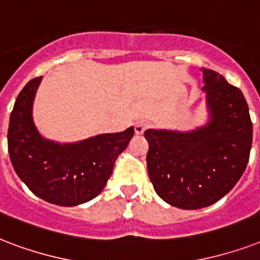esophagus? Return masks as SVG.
Masks as SVG:
<instances>
[{"mask_svg": "<svg viewBox=\"0 0 260 260\" xmlns=\"http://www.w3.org/2000/svg\"><path fill=\"white\" fill-rule=\"evenodd\" d=\"M148 127H149V124L146 123V122H144V120H138V122L134 123V132H136V134H138V136L144 134L145 130H146Z\"/></svg>", "mask_w": 260, "mask_h": 260, "instance_id": "obj_1", "label": "esophagus"}]
</instances>
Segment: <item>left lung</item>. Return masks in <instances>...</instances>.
<instances>
[{"label": "left lung", "instance_id": "1", "mask_svg": "<svg viewBox=\"0 0 260 260\" xmlns=\"http://www.w3.org/2000/svg\"><path fill=\"white\" fill-rule=\"evenodd\" d=\"M202 72L206 124L190 132H145L154 191L184 210L210 206L228 194L245 171L252 145V122L241 90L214 70Z\"/></svg>", "mask_w": 260, "mask_h": 260}]
</instances>
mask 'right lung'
Wrapping results in <instances>:
<instances>
[{
	"mask_svg": "<svg viewBox=\"0 0 260 260\" xmlns=\"http://www.w3.org/2000/svg\"><path fill=\"white\" fill-rule=\"evenodd\" d=\"M42 77L34 78L16 99L8 128V149L16 174L46 202L77 206L106 187L116 158L134 136V127L61 144L44 138L32 108Z\"/></svg>",
	"mask_w": 260,
	"mask_h": 260,
	"instance_id": "1",
	"label": "right lung"
}]
</instances>
